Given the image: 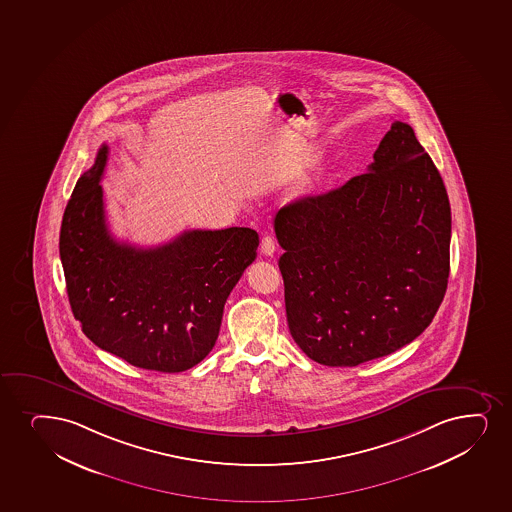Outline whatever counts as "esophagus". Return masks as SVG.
Masks as SVG:
<instances>
[{
    "instance_id": "obj_1",
    "label": "esophagus",
    "mask_w": 512,
    "mask_h": 512,
    "mask_svg": "<svg viewBox=\"0 0 512 512\" xmlns=\"http://www.w3.org/2000/svg\"><path fill=\"white\" fill-rule=\"evenodd\" d=\"M277 243L272 236H264L260 241V252L264 253L265 257H272L276 253Z\"/></svg>"
}]
</instances>
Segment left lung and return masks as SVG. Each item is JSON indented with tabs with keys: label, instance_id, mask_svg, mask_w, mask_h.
I'll return each mask as SVG.
<instances>
[{
	"label": "left lung",
	"instance_id": "1",
	"mask_svg": "<svg viewBox=\"0 0 512 512\" xmlns=\"http://www.w3.org/2000/svg\"><path fill=\"white\" fill-rule=\"evenodd\" d=\"M274 229L289 332L320 365L391 355L444 300L451 205L408 123H392L367 173L286 205Z\"/></svg>",
	"mask_w": 512,
	"mask_h": 512
}]
</instances>
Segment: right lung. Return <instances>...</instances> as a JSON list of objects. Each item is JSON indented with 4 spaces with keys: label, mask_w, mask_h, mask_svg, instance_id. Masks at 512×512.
Instances as JSON below:
<instances>
[{
    "label": "right lung",
    "mask_w": 512,
    "mask_h": 512,
    "mask_svg": "<svg viewBox=\"0 0 512 512\" xmlns=\"http://www.w3.org/2000/svg\"><path fill=\"white\" fill-rule=\"evenodd\" d=\"M108 145L80 176L63 214L60 257L85 336L133 367L185 372L211 353L224 303L257 257L250 228L192 229L161 247L116 241L104 214Z\"/></svg>",
    "instance_id": "obj_1"
}]
</instances>
